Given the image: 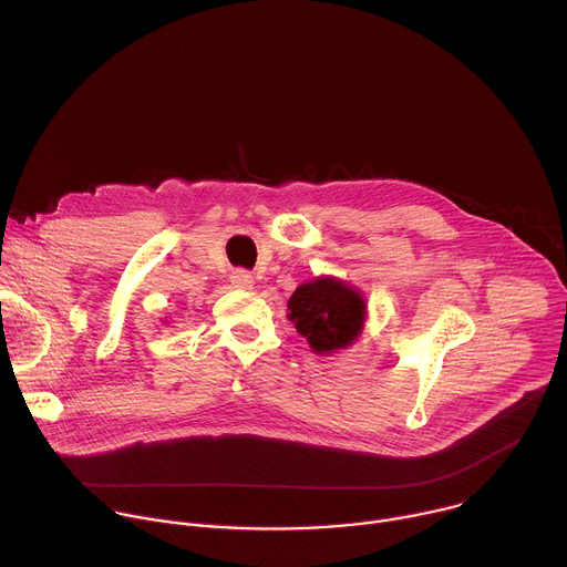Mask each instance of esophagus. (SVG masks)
Listing matches in <instances>:
<instances>
[{
  "label": "esophagus",
  "instance_id": "34e87169",
  "mask_svg": "<svg viewBox=\"0 0 567 567\" xmlns=\"http://www.w3.org/2000/svg\"><path fill=\"white\" fill-rule=\"evenodd\" d=\"M230 285L233 287H237V289H254V276L249 274V271H245V269H235L233 274H230Z\"/></svg>",
  "mask_w": 567,
  "mask_h": 567
}]
</instances>
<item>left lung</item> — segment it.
Listing matches in <instances>:
<instances>
[{
  "label": "left lung",
  "instance_id": "left-lung-1",
  "mask_svg": "<svg viewBox=\"0 0 567 567\" xmlns=\"http://www.w3.org/2000/svg\"><path fill=\"white\" fill-rule=\"evenodd\" d=\"M287 318L316 354L352 346L365 320L363 296L343 280L322 276L300 285L287 302Z\"/></svg>",
  "mask_w": 567,
  "mask_h": 567
}]
</instances>
